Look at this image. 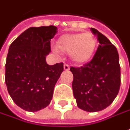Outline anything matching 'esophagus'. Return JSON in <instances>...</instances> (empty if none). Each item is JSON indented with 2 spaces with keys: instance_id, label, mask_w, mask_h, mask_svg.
<instances>
[{
  "instance_id": "34e87169",
  "label": "esophagus",
  "mask_w": 130,
  "mask_h": 130,
  "mask_svg": "<svg viewBox=\"0 0 130 130\" xmlns=\"http://www.w3.org/2000/svg\"><path fill=\"white\" fill-rule=\"evenodd\" d=\"M69 69H70V65H68V64H64V70H69Z\"/></svg>"
}]
</instances>
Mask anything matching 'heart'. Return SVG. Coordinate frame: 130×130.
Returning <instances> with one entry per match:
<instances>
[{
    "label": "heart",
    "mask_w": 130,
    "mask_h": 130,
    "mask_svg": "<svg viewBox=\"0 0 130 130\" xmlns=\"http://www.w3.org/2000/svg\"><path fill=\"white\" fill-rule=\"evenodd\" d=\"M57 43L61 51L70 53L74 62L84 63L93 55L96 40L91 33H79L63 35Z\"/></svg>",
    "instance_id": "heart-1"
}]
</instances>
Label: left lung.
<instances>
[{
  "label": "left lung",
  "mask_w": 130,
  "mask_h": 130,
  "mask_svg": "<svg viewBox=\"0 0 130 130\" xmlns=\"http://www.w3.org/2000/svg\"><path fill=\"white\" fill-rule=\"evenodd\" d=\"M92 33L99 46L89 62L79 68H70L72 89L77 106L88 112H97L110 106L120 87V66L116 47L94 28Z\"/></svg>",
  "instance_id": "1"
}]
</instances>
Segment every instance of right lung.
Returning a JSON list of instances; mask_svg holds the SVG:
<instances>
[{
	"mask_svg": "<svg viewBox=\"0 0 130 130\" xmlns=\"http://www.w3.org/2000/svg\"><path fill=\"white\" fill-rule=\"evenodd\" d=\"M55 26L30 27L10 46L5 63V81L12 99L21 108L35 112L48 106L63 63L49 65L46 56L51 52Z\"/></svg>",
	"mask_w": 130,
	"mask_h": 130,
	"instance_id": "obj_1",
	"label": "right lung"
}]
</instances>
